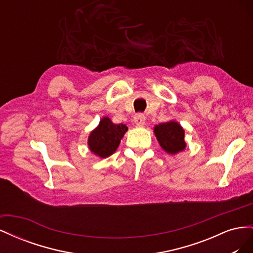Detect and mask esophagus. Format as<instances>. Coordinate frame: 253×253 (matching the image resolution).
Returning <instances> with one entry per match:
<instances>
[{"label":"esophagus","mask_w":253,"mask_h":253,"mask_svg":"<svg viewBox=\"0 0 253 253\" xmlns=\"http://www.w3.org/2000/svg\"><path fill=\"white\" fill-rule=\"evenodd\" d=\"M134 124L137 126H143L145 124V116L143 114H136L134 116Z\"/></svg>","instance_id":"esophagus-1"}]
</instances>
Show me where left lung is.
I'll use <instances>...</instances> for the list:
<instances>
[{"mask_svg": "<svg viewBox=\"0 0 253 253\" xmlns=\"http://www.w3.org/2000/svg\"><path fill=\"white\" fill-rule=\"evenodd\" d=\"M154 133L162 147L169 154H176L186 148L185 131L174 120L155 126Z\"/></svg>", "mask_w": 253, "mask_h": 253, "instance_id": "1", "label": "left lung"}]
</instances>
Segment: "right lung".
<instances>
[{
  "instance_id": "1",
  "label": "right lung",
  "mask_w": 253,
  "mask_h": 253,
  "mask_svg": "<svg viewBox=\"0 0 253 253\" xmlns=\"http://www.w3.org/2000/svg\"><path fill=\"white\" fill-rule=\"evenodd\" d=\"M127 126L126 125H115L109 117H103L99 126L88 136V147L95 155L105 158L117 150L120 140Z\"/></svg>"
}]
</instances>
